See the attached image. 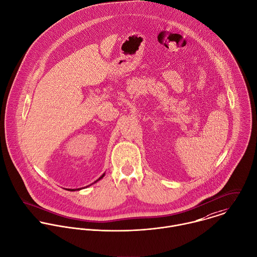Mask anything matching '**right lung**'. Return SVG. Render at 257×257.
Wrapping results in <instances>:
<instances>
[{
  "label": "right lung",
  "mask_w": 257,
  "mask_h": 257,
  "mask_svg": "<svg viewBox=\"0 0 257 257\" xmlns=\"http://www.w3.org/2000/svg\"><path fill=\"white\" fill-rule=\"evenodd\" d=\"M104 174H105V173H103V174H102V175H101V176H100L98 179H96L94 182H96V181H98L99 179H101V178L104 176ZM87 186H88V185H87ZM83 188H84V187H83ZM81 189H82V188H76V189H70V188H67V190H71V191H75V190H81Z\"/></svg>",
  "instance_id": "obj_1"
}]
</instances>
